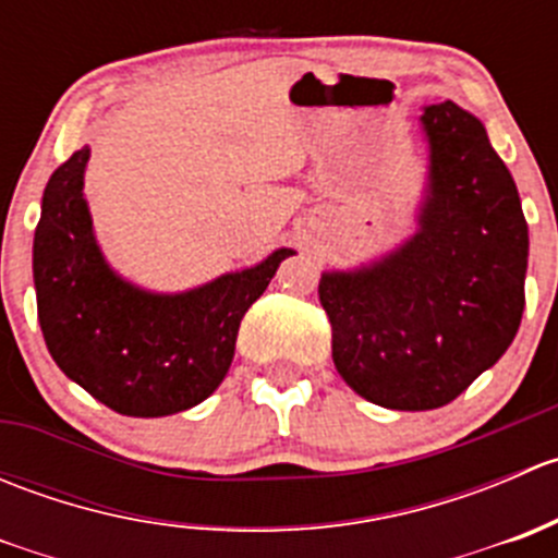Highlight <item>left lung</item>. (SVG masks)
<instances>
[{
	"mask_svg": "<svg viewBox=\"0 0 558 558\" xmlns=\"http://www.w3.org/2000/svg\"><path fill=\"white\" fill-rule=\"evenodd\" d=\"M421 121L432 145L421 232L386 262L318 283L337 373L391 410L453 402L508 351L526 305L529 234L513 174L459 105H429Z\"/></svg>",
	"mask_w": 558,
	"mask_h": 558,
	"instance_id": "1",
	"label": "left lung"
}]
</instances>
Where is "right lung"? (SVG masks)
<instances>
[{
	"label": "right lung",
	"mask_w": 558,
	"mask_h": 558,
	"mask_svg": "<svg viewBox=\"0 0 558 558\" xmlns=\"http://www.w3.org/2000/svg\"><path fill=\"white\" fill-rule=\"evenodd\" d=\"M88 145L50 174L35 229L37 318L66 378L121 415L156 418L210 397L234 359L240 320L264 294L280 247L267 262L202 289L156 296L107 267L83 202Z\"/></svg>",
	"instance_id": "obj_1"
}]
</instances>
